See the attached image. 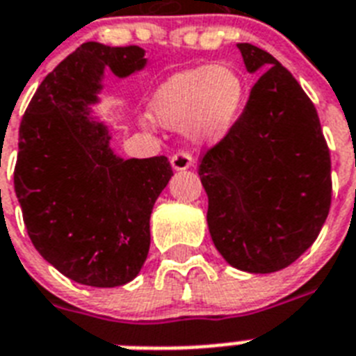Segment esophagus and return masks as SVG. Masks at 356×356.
<instances>
[{
	"label": "esophagus",
	"instance_id": "esophagus-1",
	"mask_svg": "<svg viewBox=\"0 0 356 356\" xmlns=\"http://www.w3.org/2000/svg\"><path fill=\"white\" fill-rule=\"evenodd\" d=\"M192 163H193V157L190 152L179 149V152H175L172 155V166L173 170H177V172H181V170H188L190 166H192Z\"/></svg>",
	"mask_w": 356,
	"mask_h": 356
}]
</instances>
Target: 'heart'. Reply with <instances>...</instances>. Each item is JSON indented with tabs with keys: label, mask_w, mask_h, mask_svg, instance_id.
Masks as SVG:
<instances>
[{
	"label": "heart",
	"mask_w": 356,
	"mask_h": 356,
	"mask_svg": "<svg viewBox=\"0 0 356 356\" xmlns=\"http://www.w3.org/2000/svg\"><path fill=\"white\" fill-rule=\"evenodd\" d=\"M243 102V76L232 65L219 63L173 74L157 91L153 109L164 126L218 140L232 128Z\"/></svg>",
	"instance_id": "1"
}]
</instances>
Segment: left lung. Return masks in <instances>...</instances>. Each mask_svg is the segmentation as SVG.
<instances>
[{
  "mask_svg": "<svg viewBox=\"0 0 356 356\" xmlns=\"http://www.w3.org/2000/svg\"><path fill=\"white\" fill-rule=\"evenodd\" d=\"M238 47L248 71L263 74L197 173L216 248L232 267L267 274L289 267L318 238L333 195L331 155L296 78L267 51Z\"/></svg>",
  "mask_w": 356,
  "mask_h": 356,
  "instance_id": "left-lung-1",
  "label": "left lung"
}]
</instances>
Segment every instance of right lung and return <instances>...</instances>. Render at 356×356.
Returning <instances> with one entry per match:
<instances>
[{"instance_id": "right-lung-1", "label": "right lung", "mask_w": 356, "mask_h": 356, "mask_svg": "<svg viewBox=\"0 0 356 356\" xmlns=\"http://www.w3.org/2000/svg\"><path fill=\"white\" fill-rule=\"evenodd\" d=\"M146 63L138 45L88 42L45 76L19 124L14 190L34 248L63 276L118 287L149 250V216L173 175L164 155L122 161L88 117L104 67L128 76Z\"/></svg>"}]
</instances>
